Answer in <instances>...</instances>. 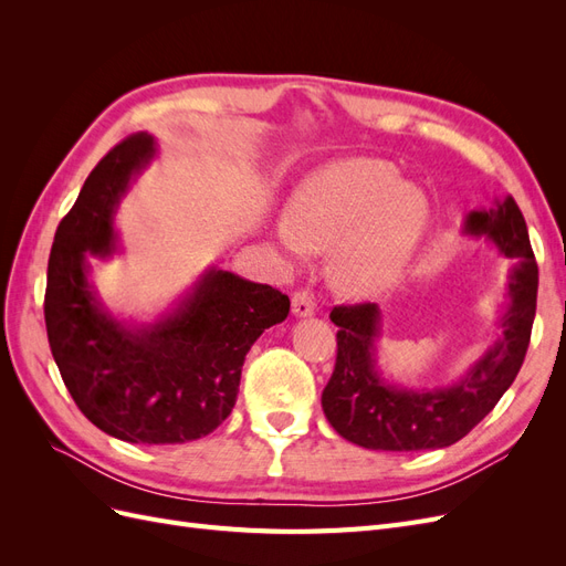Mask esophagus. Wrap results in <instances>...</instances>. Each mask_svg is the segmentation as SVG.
<instances>
[{"label":"esophagus","mask_w":566,"mask_h":566,"mask_svg":"<svg viewBox=\"0 0 566 566\" xmlns=\"http://www.w3.org/2000/svg\"><path fill=\"white\" fill-rule=\"evenodd\" d=\"M314 312H316L314 295L310 290H297L293 295V314L300 318H306V316H314Z\"/></svg>","instance_id":"obj_1"}]
</instances>
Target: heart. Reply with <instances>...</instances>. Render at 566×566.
Here are the masks:
<instances>
[{"instance_id":"b5f03b06","label":"heart","mask_w":566,"mask_h":566,"mask_svg":"<svg viewBox=\"0 0 566 566\" xmlns=\"http://www.w3.org/2000/svg\"><path fill=\"white\" fill-rule=\"evenodd\" d=\"M430 202L397 165L349 158L318 169L290 200L276 241L293 260L333 252L331 279L339 293L375 297L397 285L422 241Z\"/></svg>"}]
</instances>
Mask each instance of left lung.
<instances>
[{
	"mask_svg": "<svg viewBox=\"0 0 566 566\" xmlns=\"http://www.w3.org/2000/svg\"><path fill=\"white\" fill-rule=\"evenodd\" d=\"M470 235H486L505 256H517L510 273L503 335L455 385L441 389H401L385 382L375 368V342L380 337L378 304L335 306L337 358L323 389V413L333 430L356 447L373 451L447 449L482 422L515 382L524 364L536 316L538 266L528 243L526 221L512 196L491 210H474L465 219Z\"/></svg>",
	"mask_w": 566,
	"mask_h": 566,
	"instance_id": "8db88e82",
	"label": "left lung"
}]
</instances>
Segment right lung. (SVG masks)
Here are the masks:
<instances>
[{
    "instance_id": "obj_1",
    "label": "right lung",
    "mask_w": 566,
    "mask_h": 566,
    "mask_svg": "<svg viewBox=\"0 0 566 566\" xmlns=\"http://www.w3.org/2000/svg\"><path fill=\"white\" fill-rule=\"evenodd\" d=\"M153 156L156 139L136 132L92 169L51 245L44 321L61 378L98 430L129 443H184L229 418L245 354L285 321L290 300L210 269L172 314L150 325L119 323L104 310L87 254L115 250V208Z\"/></svg>"
}]
</instances>
